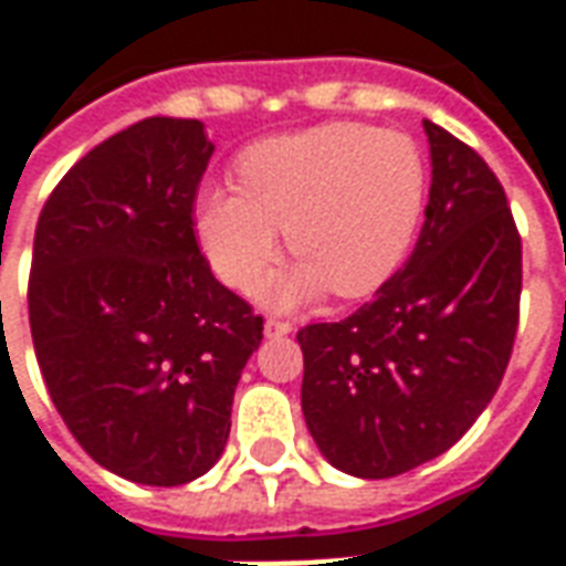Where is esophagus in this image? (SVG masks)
Here are the masks:
<instances>
[{
  "label": "esophagus",
  "instance_id": "1",
  "mask_svg": "<svg viewBox=\"0 0 566 566\" xmlns=\"http://www.w3.org/2000/svg\"><path fill=\"white\" fill-rule=\"evenodd\" d=\"M263 331H266V336H287V333L294 331V324H291V321H282V318H266Z\"/></svg>",
  "mask_w": 566,
  "mask_h": 566
}]
</instances>
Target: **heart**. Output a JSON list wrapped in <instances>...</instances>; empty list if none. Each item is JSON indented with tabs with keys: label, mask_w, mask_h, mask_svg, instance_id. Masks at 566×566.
Returning <instances> with one entry per match:
<instances>
[{
	"label": "heart",
	"mask_w": 566,
	"mask_h": 566,
	"mask_svg": "<svg viewBox=\"0 0 566 566\" xmlns=\"http://www.w3.org/2000/svg\"><path fill=\"white\" fill-rule=\"evenodd\" d=\"M430 175L416 142L369 124L321 127L248 145L235 187H206L197 233L211 270L251 291L284 245L300 263L270 282L272 303L324 287L343 300L379 291L400 270L424 218Z\"/></svg>",
	"instance_id": "heart-1"
}]
</instances>
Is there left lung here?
<instances>
[{
  "mask_svg": "<svg viewBox=\"0 0 566 566\" xmlns=\"http://www.w3.org/2000/svg\"><path fill=\"white\" fill-rule=\"evenodd\" d=\"M424 133L433 181L412 258L348 318L296 333L308 433L360 479L451 449L497 394L518 331L522 235L503 185L449 129Z\"/></svg>",
  "mask_w": 566,
  "mask_h": 566,
  "instance_id": "1",
  "label": "left lung"
}]
</instances>
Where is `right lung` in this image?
<instances>
[{
	"mask_svg": "<svg viewBox=\"0 0 566 566\" xmlns=\"http://www.w3.org/2000/svg\"><path fill=\"white\" fill-rule=\"evenodd\" d=\"M193 117H145L96 145L35 223L30 331L69 433L139 485H185L221 458L263 318L211 275Z\"/></svg>",
	"mask_w": 566,
	"mask_h": 566,
	"instance_id": "right-lung-1",
	"label": "right lung"
}]
</instances>
